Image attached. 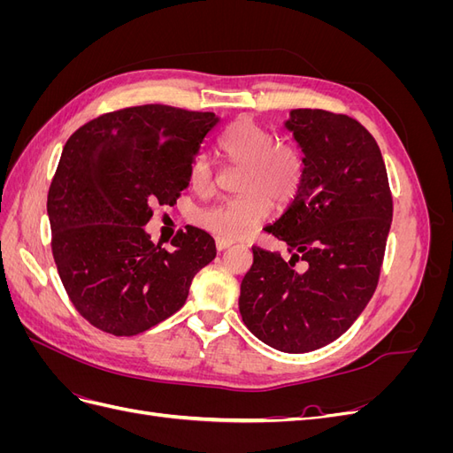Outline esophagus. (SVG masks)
I'll return each mask as SVG.
<instances>
[{"label":"esophagus","mask_w":453,"mask_h":453,"mask_svg":"<svg viewBox=\"0 0 453 453\" xmlns=\"http://www.w3.org/2000/svg\"><path fill=\"white\" fill-rule=\"evenodd\" d=\"M232 245V242L230 240H225V238H217L215 240V248H217V251H225L226 248H230Z\"/></svg>","instance_id":"1"}]
</instances>
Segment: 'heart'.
Instances as JSON below:
<instances>
[{"label":"heart","mask_w":453,"mask_h":453,"mask_svg":"<svg viewBox=\"0 0 453 453\" xmlns=\"http://www.w3.org/2000/svg\"><path fill=\"white\" fill-rule=\"evenodd\" d=\"M219 149L238 175L236 198L219 202L198 211L196 221L217 238L240 240L265 223L272 203L283 208L304 181V153L293 142H278L272 130L250 119H240L219 140ZM188 181L198 195H211L215 168L211 158L200 153L188 170Z\"/></svg>","instance_id":"1"}]
</instances>
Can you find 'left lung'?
I'll use <instances>...</instances> for the list:
<instances>
[{"mask_svg":"<svg viewBox=\"0 0 453 453\" xmlns=\"http://www.w3.org/2000/svg\"><path fill=\"white\" fill-rule=\"evenodd\" d=\"M285 128L304 153V181L265 230L287 243L291 260L253 248L238 304L258 340L306 353L344 334L372 298L393 198L380 147L361 122L323 109H293ZM298 259L307 263L304 271L296 268Z\"/></svg>","mask_w":453,"mask_h":453,"instance_id":"left-lung-1","label":"left lung"}]
</instances>
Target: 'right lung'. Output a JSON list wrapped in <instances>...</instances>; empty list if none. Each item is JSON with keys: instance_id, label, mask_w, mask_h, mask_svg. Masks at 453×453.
Returning <instances> with one entry per match:
<instances>
[{"instance_id": "add662e5", "label": "right lung", "mask_w": 453, "mask_h": 453, "mask_svg": "<svg viewBox=\"0 0 453 453\" xmlns=\"http://www.w3.org/2000/svg\"><path fill=\"white\" fill-rule=\"evenodd\" d=\"M213 113L149 104L105 113L65 142L47 198L52 257L75 310L104 333L134 336L180 310L213 238L177 232L150 242L153 205H173Z\"/></svg>"}]
</instances>
